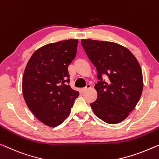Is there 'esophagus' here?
Instances as JSON below:
<instances>
[{
  "label": "esophagus",
  "mask_w": 159,
  "mask_h": 159,
  "mask_svg": "<svg viewBox=\"0 0 159 159\" xmlns=\"http://www.w3.org/2000/svg\"><path fill=\"white\" fill-rule=\"evenodd\" d=\"M91 88V85L90 84H88V85H86V86L85 87V88H84V89H81V91L82 92H85V91H86L87 90H89V89H90Z\"/></svg>",
  "instance_id": "34e87169"
}]
</instances>
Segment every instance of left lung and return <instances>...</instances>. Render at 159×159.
I'll use <instances>...</instances> for the list:
<instances>
[{
    "label": "left lung",
    "instance_id": "1",
    "mask_svg": "<svg viewBox=\"0 0 159 159\" xmlns=\"http://www.w3.org/2000/svg\"><path fill=\"white\" fill-rule=\"evenodd\" d=\"M81 44L96 68L98 96L90 104L97 117L109 124L120 123L134 109L142 94L143 74L136 57L113 42L82 39ZM103 77L108 80H102Z\"/></svg>",
    "mask_w": 159,
    "mask_h": 159
}]
</instances>
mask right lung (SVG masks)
Instances as JSON below:
<instances>
[{"mask_svg": "<svg viewBox=\"0 0 159 159\" xmlns=\"http://www.w3.org/2000/svg\"><path fill=\"white\" fill-rule=\"evenodd\" d=\"M77 39L47 44L36 50L23 76L24 100L38 119L48 126L62 124L79 91L70 88L68 67L76 55Z\"/></svg>", "mask_w": 159, "mask_h": 159, "instance_id": "right-lung-1", "label": "right lung"}]
</instances>
